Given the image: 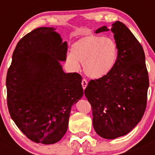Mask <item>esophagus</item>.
<instances>
[{
	"mask_svg": "<svg viewBox=\"0 0 155 155\" xmlns=\"http://www.w3.org/2000/svg\"><path fill=\"white\" fill-rule=\"evenodd\" d=\"M81 84H82V87H83V89L84 90L87 85V81L85 80V79H83L81 81Z\"/></svg>",
	"mask_w": 155,
	"mask_h": 155,
	"instance_id": "obj_1",
	"label": "esophagus"
}]
</instances>
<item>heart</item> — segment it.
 Masks as SVG:
<instances>
[{"label":"heart","mask_w":155,"mask_h":155,"mask_svg":"<svg viewBox=\"0 0 155 155\" xmlns=\"http://www.w3.org/2000/svg\"><path fill=\"white\" fill-rule=\"evenodd\" d=\"M119 56L117 43L111 37L91 35L74 42L68 61L75 70L82 63L83 71L92 79L107 76L116 66Z\"/></svg>","instance_id":"b5f03b06"}]
</instances>
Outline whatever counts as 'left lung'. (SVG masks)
<instances>
[{
    "label": "left lung",
    "instance_id": "1",
    "mask_svg": "<svg viewBox=\"0 0 155 155\" xmlns=\"http://www.w3.org/2000/svg\"><path fill=\"white\" fill-rule=\"evenodd\" d=\"M106 26L95 33L109 31ZM111 31L118 60L107 76L90 81L84 94L92 109L93 127L100 137L116 139L130 132L144 114L149 78L143 47L125 25L116 21Z\"/></svg>",
    "mask_w": 155,
    "mask_h": 155
}]
</instances>
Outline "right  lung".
Listing matches in <instances>:
<instances>
[{
	"mask_svg": "<svg viewBox=\"0 0 155 155\" xmlns=\"http://www.w3.org/2000/svg\"><path fill=\"white\" fill-rule=\"evenodd\" d=\"M55 30L40 27L25 35L6 78L11 117L28 139L43 144L61 140L71 107L84 94L81 76L63 71L68 44Z\"/></svg>",
	"mask_w": 155,
	"mask_h": 155,
	"instance_id": "1",
	"label": "right lung"
}]
</instances>
